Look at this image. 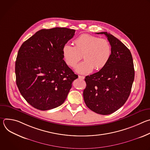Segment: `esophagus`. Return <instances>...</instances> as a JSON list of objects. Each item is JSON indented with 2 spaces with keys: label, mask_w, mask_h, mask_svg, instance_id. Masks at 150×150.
Returning a JSON list of instances; mask_svg holds the SVG:
<instances>
[{
  "label": "esophagus",
  "mask_w": 150,
  "mask_h": 150,
  "mask_svg": "<svg viewBox=\"0 0 150 150\" xmlns=\"http://www.w3.org/2000/svg\"><path fill=\"white\" fill-rule=\"evenodd\" d=\"M78 78H79V79H84L85 77H84L83 76H81V75H79V76H78Z\"/></svg>",
  "instance_id": "obj_1"
}]
</instances>
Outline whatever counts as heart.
I'll use <instances>...</instances> for the list:
<instances>
[{
	"label": "heart",
	"instance_id": "b5f03b06",
	"mask_svg": "<svg viewBox=\"0 0 150 150\" xmlns=\"http://www.w3.org/2000/svg\"><path fill=\"white\" fill-rule=\"evenodd\" d=\"M75 46L65 43L62 47V53L66 63L74 67L81 59H84L75 67V71L81 74L91 73L93 69L100 71L109 62L112 49L108 40L88 34H83L74 41Z\"/></svg>",
	"mask_w": 150,
	"mask_h": 150
}]
</instances>
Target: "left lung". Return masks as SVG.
<instances>
[{
  "label": "left lung",
  "mask_w": 150,
  "mask_h": 150,
  "mask_svg": "<svg viewBox=\"0 0 150 150\" xmlns=\"http://www.w3.org/2000/svg\"><path fill=\"white\" fill-rule=\"evenodd\" d=\"M104 34L111 45L112 54L106 66L98 72L85 76L83 91L88 108L96 113L107 115L117 110L129 97L135 71L130 50L113 35Z\"/></svg>",
  "instance_id": "8db88e82"
}]
</instances>
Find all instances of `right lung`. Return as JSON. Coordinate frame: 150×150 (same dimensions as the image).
<instances>
[{
    "instance_id": "obj_1",
    "label": "right lung",
    "mask_w": 150,
    "mask_h": 150,
    "mask_svg": "<svg viewBox=\"0 0 150 150\" xmlns=\"http://www.w3.org/2000/svg\"><path fill=\"white\" fill-rule=\"evenodd\" d=\"M75 30L42 29L24 41L15 62L16 83L25 100L34 108L47 110L66 100L72 82L78 78L64 61L63 46Z\"/></svg>"
}]
</instances>
